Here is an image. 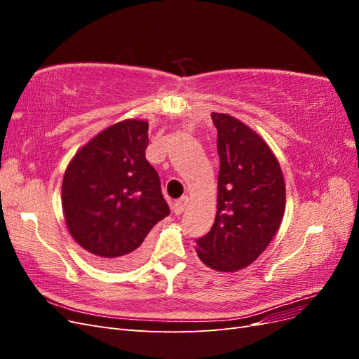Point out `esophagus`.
<instances>
[{
  "instance_id": "1",
  "label": "esophagus",
  "mask_w": 359,
  "mask_h": 359,
  "mask_svg": "<svg viewBox=\"0 0 359 359\" xmlns=\"http://www.w3.org/2000/svg\"><path fill=\"white\" fill-rule=\"evenodd\" d=\"M187 205H189V198L187 196L180 198L178 201H175V203H173V212H175L177 215L182 214L184 210L187 208Z\"/></svg>"
}]
</instances>
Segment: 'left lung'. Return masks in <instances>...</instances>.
<instances>
[{
	"instance_id": "obj_1",
	"label": "left lung",
	"mask_w": 359,
	"mask_h": 359,
	"mask_svg": "<svg viewBox=\"0 0 359 359\" xmlns=\"http://www.w3.org/2000/svg\"><path fill=\"white\" fill-rule=\"evenodd\" d=\"M220 157L217 212L196 240L202 262L222 273L253 264L273 241L286 208V186L276 154L253 128L212 112Z\"/></svg>"
}]
</instances>
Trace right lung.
<instances>
[{"instance_id":"add662e5","label":"right lung","mask_w":359,"mask_h":359,"mask_svg":"<svg viewBox=\"0 0 359 359\" xmlns=\"http://www.w3.org/2000/svg\"><path fill=\"white\" fill-rule=\"evenodd\" d=\"M148 144V121L124 119L85 144L64 172L67 229L104 266L139 264L147 235L169 215L158 173L145 158Z\"/></svg>"}]
</instances>
